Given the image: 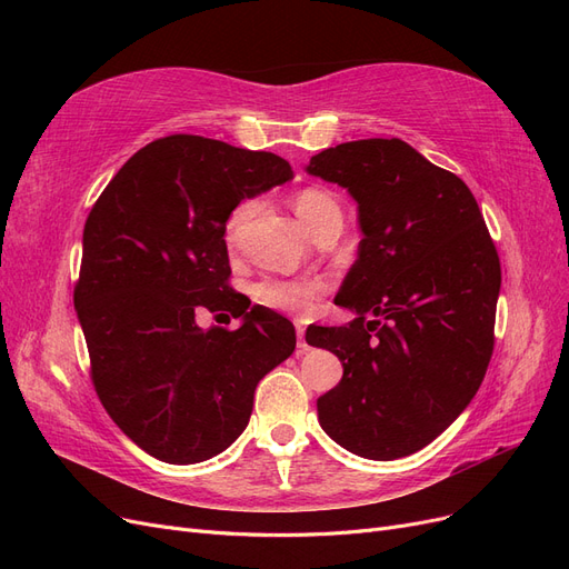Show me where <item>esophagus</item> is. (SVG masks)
<instances>
[{
    "instance_id": "1",
    "label": "esophagus",
    "mask_w": 569,
    "mask_h": 569,
    "mask_svg": "<svg viewBox=\"0 0 569 569\" xmlns=\"http://www.w3.org/2000/svg\"><path fill=\"white\" fill-rule=\"evenodd\" d=\"M296 333H298V355H305L309 350V345L305 340V326L302 323L296 326Z\"/></svg>"
}]
</instances>
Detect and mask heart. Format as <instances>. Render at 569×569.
Masks as SVG:
<instances>
[{"instance_id": "1", "label": "heart", "mask_w": 569, "mask_h": 569, "mask_svg": "<svg viewBox=\"0 0 569 569\" xmlns=\"http://www.w3.org/2000/svg\"><path fill=\"white\" fill-rule=\"evenodd\" d=\"M292 208H296L302 227L307 231H311L317 227V222L326 210L336 208V200L319 189H305L302 193H298ZM248 212H250V206H241L231 214L229 224H227V241L229 243L236 241V231H238V227H241ZM319 290H321V286L317 281L267 279V281H260L258 286H254L252 296H254V300L269 309L286 311V315H305V311L311 307V302H315Z\"/></svg>"}]
</instances>
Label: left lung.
<instances>
[{
    "mask_svg": "<svg viewBox=\"0 0 569 569\" xmlns=\"http://www.w3.org/2000/svg\"><path fill=\"white\" fill-rule=\"evenodd\" d=\"M305 170L347 189L363 236L336 298L355 321L305 336L342 363V380L317 401L319 423L342 449L395 461L442 435L478 392L499 254L470 189L407 141H347Z\"/></svg>",
    "mask_w": 569,
    "mask_h": 569,
    "instance_id": "8db88e82",
    "label": "left lung"
}]
</instances>
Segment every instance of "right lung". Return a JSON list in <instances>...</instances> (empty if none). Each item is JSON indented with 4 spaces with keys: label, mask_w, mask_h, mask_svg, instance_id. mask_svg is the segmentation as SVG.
Returning <instances> with one entry per match:
<instances>
[{
    "label": "right lung",
    "mask_w": 569,
    "mask_h": 569,
    "mask_svg": "<svg viewBox=\"0 0 569 569\" xmlns=\"http://www.w3.org/2000/svg\"><path fill=\"white\" fill-rule=\"evenodd\" d=\"M292 179L269 151L174 134L143 146L103 189L82 233L76 309L97 395L158 461L191 466L248 426L258 382L296 350V328L227 286L238 203ZM231 310L236 332L200 329Z\"/></svg>",
    "instance_id": "obj_1"
}]
</instances>
